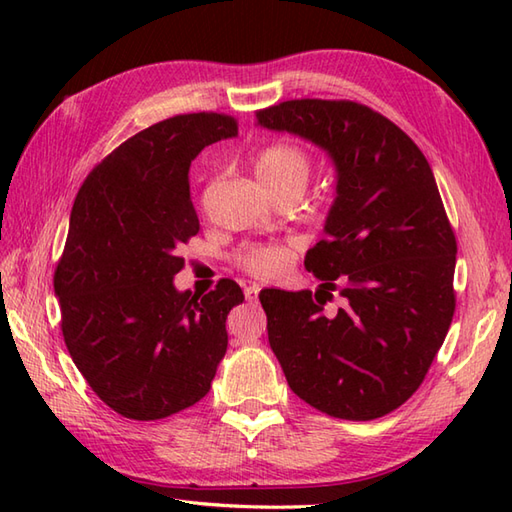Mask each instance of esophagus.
<instances>
[{
	"mask_svg": "<svg viewBox=\"0 0 512 512\" xmlns=\"http://www.w3.org/2000/svg\"><path fill=\"white\" fill-rule=\"evenodd\" d=\"M259 290H262V288H259L257 284H253V286H246V288H244V295H246V299H248V301H255V299H257V295H259Z\"/></svg>",
	"mask_w": 512,
	"mask_h": 512,
	"instance_id": "34e87169",
	"label": "esophagus"
}]
</instances>
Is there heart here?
<instances>
[{"mask_svg": "<svg viewBox=\"0 0 512 512\" xmlns=\"http://www.w3.org/2000/svg\"><path fill=\"white\" fill-rule=\"evenodd\" d=\"M255 173L259 176L270 193L284 191V189H299L303 191L310 178V156L295 143H270L264 149L257 151L253 158ZM292 250L290 244H264L248 248L239 257V264L246 268L250 275L270 279L284 273L290 266Z\"/></svg>", "mask_w": 512, "mask_h": 512, "instance_id": "obj_1", "label": "heart"}]
</instances>
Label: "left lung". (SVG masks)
<instances>
[{
  "label": "left lung",
  "mask_w": 512,
  "mask_h": 512,
  "mask_svg": "<svg viewBox=\"0 0 512 512\" xmlns=\"http://www.w3.org/2000/svg\"><path fill=\"white\" fill-rule=\"evenodd\" d=\"M257 125L310 140L336 171L325 239L306 255L319 290L259 295L270 347L314 409L385 416L420 387L455 310L458 244L433 171L398 125L354 101H284ZM332 289L344 297L334 315Z\"/></svg>",
  "instance_id": "obj_1"
}]
</instances>
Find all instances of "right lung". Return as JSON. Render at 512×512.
I'll use <instances>...</instances> for the list:
<instances>
[{
    "label": "right lung",
    "instance_id": "right-lung-1",
    "mask_svg": "<svg viewBox=\"0 0 512 512\" xmlns=\"http://www.w3.org/2000/svg\"><path fill=\"white\" fill-rule=\"evenodd\" d=\"M237 136L233 116L180 114L151 125L96 165L76 193L54 270L74 365L107 407L160 420L202 400L226 354V317L244 301L233 279L209 295L173 286L182 244L200 231L191 160Z\"/></svg>",
    "mask_w": 512,
    "mask_h": 512
}]
</instances>
